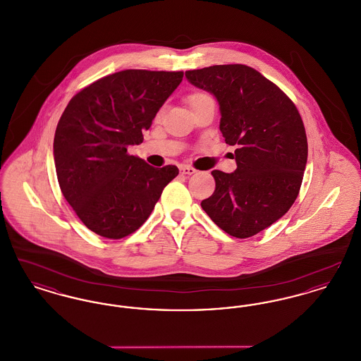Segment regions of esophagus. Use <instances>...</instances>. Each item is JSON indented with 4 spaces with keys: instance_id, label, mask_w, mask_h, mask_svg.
<instances>
[{
    "instance_id": "obj_1",
    "label": "esophagus",
    "mask_w": 361,
    "mask_h": 361,
    "mask_svg": "<svg viewBox=\"0 0 361 361\" xmlns=\"http://www.w3.org/2000/svg\"><path fill=\"white\" fill-rule=\"evenodd\" d=\"M180 172L183 173V174H195V173L197 172L195 168H192V166H188V165H181L180 166Z\"/></svg>"
}]
</instances>
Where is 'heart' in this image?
Segmentation results:
<instances>
[{
	"label": "heart",
	"instance_id": "obj_1",
	"mask_svg": "<svg viewBox=\"0 0 361 361\" xmlns=\"http://www.w3.org/2000/svg\"><path fill=\"white\" fill-rule=\"evenodd\" d=\"M208 99H211V96L207 94L204 92H193V93H190L188 97H187V103H188L189 106L192 108V106H195L196 104L206 102Z\"/></svg>",
	"mask_w": 361,
	"mask_h": 361
}]
</instances>
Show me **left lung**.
I'll return each instance as SVG.
<instances>
[{"mask_svg": "<svg viewBox=\"0 0 361 361\" xmlns=\"http://www.w3.org/2000/svg\"><path fill=\"white\" fill-rule=\"evenodd\" d=\"M185 77L216 97L221 133L237 146L235 172H211L215 190L202 208L227 234L253 237L279 221L299 195L307 162L300 114L279 86L246 65L188 70Z\"/></svg>", "mask_w": 361, "mask_h": 361, "instance_id": "8db88e82", "label": "left lung"}]
</instances>
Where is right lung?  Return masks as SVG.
I'll list each match as a JSON object with an SVG mask.
<instances>
[{
	"label": "right lung",
	"instance_id": "add662e5",
	"mask_svg": "<svg viewBox=\"0 0 361 361\" xmlns=\"http://www.w3.org/2000/svg\"><path fill=\"white\" fill-rule=\"evenodd\" d=\"M183 71L128 69L94 81L65 108L54 137L61 190L89 230L121 240L150 216L174 165L153 168L128 154L183 81Z\"/></svg>",
	"mask_w": 361,
	"mask_h": 361
}]
</instances>
